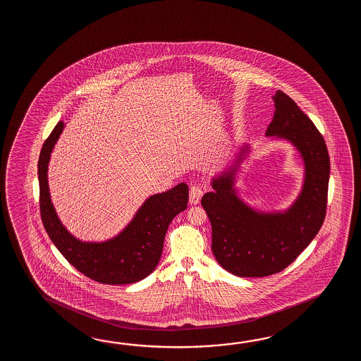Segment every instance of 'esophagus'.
<instances>
[{
    "label": "esophagus",
    "instance_id": "34e87169",
    "mask_svg": "<svg viewBox=\"0 0 361 361\" xmlns=\"http://www.w3.org/2000/svg\"><path fill=\"white\" fill-rule=\"evenodd\" d=\"M202 195H204L202 187L199 184H192L191 188H190V202L193 205H197Z\"/></svg>",
    "mask_w": 361,
    "mask_h": 361
}]
</instances>
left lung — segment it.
I'll return each mask as SVG.
<instances>
[{"mask_svg":"<svg viewBox=\"0 0 361 361\" xmlns=\"http://www.w3.org/2000/svg\"><path fill=\"white\" fill-rule=\"evenodd\" d=\"M275 115L267 137L286 139L305 162V183L298 199L284 213H259L238 199L235 174L249 147L238 156L236 165L212 182L201 205L212 223V250L215 259L240 277H264L286 269L314 240L326 213L330 160L320 131L281 90L272 97Z\"/></svg>","mask_w":361,"mask_h":361,"instance_id":"8db88e82","label":"left lung"}]
</instances>
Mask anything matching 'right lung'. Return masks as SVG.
Masks as SVG:
<instances>
[{"instance_id": "obj_1", "label": "right lung", "mask_w": 361, "mask_h": 361, "mask_svg": "<svg viewBox=\"0 0 361 361\" xmlns=\"http://www.w3.org/2000/svg\"><path fill=\"white\" fill-rule=\"evenodd\" d=\"M63 129L64 123L59 121L39 152V212L49 238L77 271L94 281L123 285L143 280L159 264L170 222L187 207L188 185L178 184L148 197L116 238L103 243L80 241L59 221L47 184L50 154Z\"/></svg>"}]
</instances>
